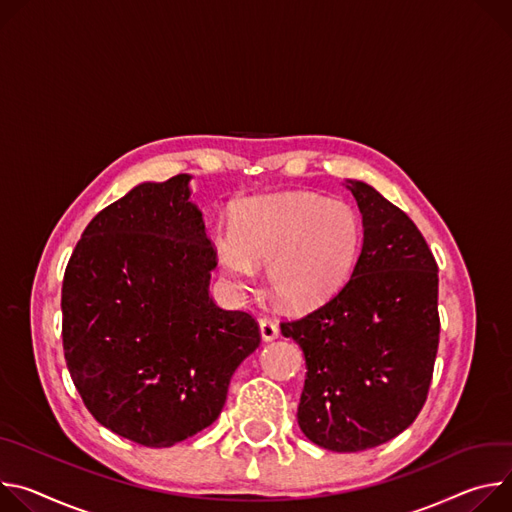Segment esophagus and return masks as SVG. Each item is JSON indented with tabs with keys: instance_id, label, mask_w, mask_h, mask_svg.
<instances>
[{
	"instance_id": "1",
	"label": "esophagus",
	"mask_w": 512,
	"mask_h": 512,
	"mask_svg": "<svg viewBox=\"0 0 512 512\" xmlns=\"http://www.w3.org/2000/svg\"><path fill=\"white\" fill-rule=\"evenodd\" d=\"M278 325L272 319H260V335L264 342H272V339L278 337Z\"/></svg>"
}]
</instances>
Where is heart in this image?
Instances as JSON below:
<instances>
[{"label":"heart","instance_id":"b5f03b06","mask_svg":"<svg viewBox=\"0 0 512 512\" xmlns=\"http://www.w3.org/2000/svg\"><path fill=\"white\" fill-rule=\"evenodd\" d=\"M362 236V219L350 203L287 191L240 203L234 225L213 232V252L232 291H248L256 266H266L270 293L303 311L346 285Z\"/></svg>","mask_w":512,"mask_h":512}]
</instances>
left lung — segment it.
Instances as JSON below:
<instances>
[{
    "instance_id": "1",
    "label": "left lung",
    "mask_w": 512,
    "mask_h": 512,
    "mask_svg": "<svg viewBox=\"0 0 512 512\" xmlns=\"http://www.w3.org/2000/svg\"><path fill=\"white\" fill-rule=\"evenodd\" d=\"M346 187L364 227L356 268L323 307L280 331L305 354L301 431L331 451H362L403 433L425 405L439 344V278L405 211L368 183Z\"/></svg>"
}]
</instances>
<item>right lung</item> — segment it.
<instances>
[{"label":"right lung","instance_id":"right-lung-1","mask_svg":"<svg viewBox=\"0 0 512 512\" xmlns=\"http://www.w3.org/2000/svg\"><path fill=\"white\" fill-rule=\"evenodd\" d=\"M191 179L140 183L99 211L63 280V348L81 399L146 447L209 427L260 344L252 315L209 297L217 260Z\"/></svg>","mask_w":512,"mask_h":512}]
</instances>
